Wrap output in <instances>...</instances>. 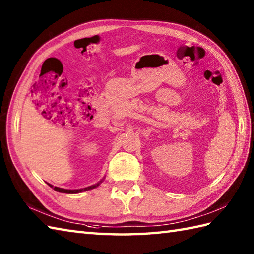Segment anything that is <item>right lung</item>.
Masks as SVG:
<instances>
[{
  "instance_id": "1",
  "label": "right lung",
  "mask_w": 254,
  "mask_h": 254,
  "mask_svg": "<svg viewBox=\"0 0 254 254\" xmlns=\"http://www.w3.org/2000/svg\"><path fill=\"white\" fill-rule=\"evenodd\" d=\"M49 185H50V184H49ZM98 185H99V183H98V184H96V185H93V186H90V187L83 188V190H64V188H60V187H56V186L53 187L52 185H50V186L54 188V190H55L56 191H60V192H64V193H78V192H81V191L92 190V188H95V187L98 186Z\"/></svg>"
}]
</instances>
